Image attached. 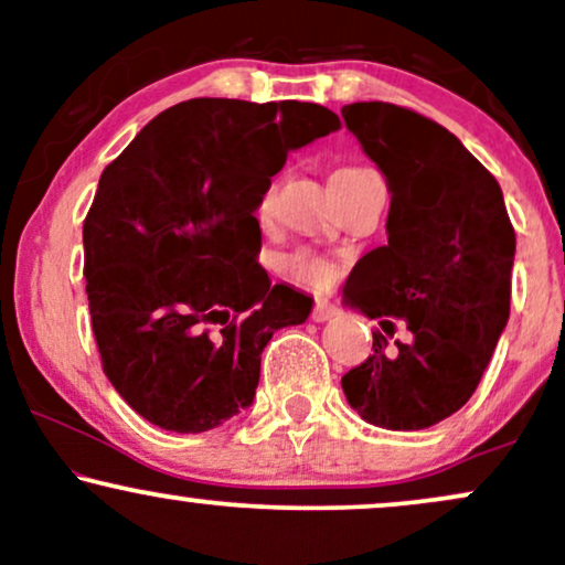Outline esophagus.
I'll list each match as a JSON object with an SVG mask.
<instances>
[{"instance_id":"34e87169","label":"esophagus","mask_w":565,"mask_h":565,"mask_svg":"<svg viewBox=\"0 0 565 565\" xmlns=\"http://www.w3.org/2000/svg\"><path fill=\"white\" fill-rule=\"evenodd\" d=\"M334 316H337L334 305H329V302H316V308H313V313H310V319L323 323V321L334 319Z\"/></svg>"}]
</instances>
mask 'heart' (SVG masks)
Returning a JSON list of instances; mask_svg holds the SVG:
<instances>
[{
    "label": "heart",
    "instance_id": "b5f03b06",
    "mask_svg": "<svg viewBox=\"0 0 565 565\" xmlns=\"http://www.w3.org/2000/svg\"><path fill=\"white\" fill-rule=\"evenodd\" d=\"M366 170H361V167H337L332 172V178H329V183H334V180H348V178H355V174H361ZM270 204V196H265L263 201V212L268 210ZM281 270L287 274L289 278H295V281L300 284H308V287H323V284L332 281V265L327 260H321V257L310 255V252H291L281 260Z\"/></svg>",
    "mask_w": 565,
    "mask_h": 565
}]
</instances>
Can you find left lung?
I'll list each match as a JSON object with an SVG mask.
<instances>
[{"instance_id":"obj_1","label":"left lung","mask_w":565,"mask_h":565,"mask_svg":"<svg viewBox=\"0 0 565 565\" xmlns=\"http://www.w3.org/2000/svg\"><path fill=\"white\" fill-rule=\"evenodd\" d=\"M342 119L391 191L387 244L342 289L382 332L342 391L366 423L423 430L468 404L508 327L515 231L494 174L446 127L380 100ZM398 320L413 340L387 349Z\"/></svg>"}]
</instances>
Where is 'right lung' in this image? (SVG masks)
<instances>
[{
	"label": "right lung",
	"instance_id": "1",
	"mask_svg": "<svg viewBox=\"0 0 565 565\" xmlns=\"http://www.w3.org/2000/svg\"><path fill=\"white\" fill-rule=\"evenodd\" d=\"M334 129L319 103L196 97L103 170L82 233L89 316L103 372L142 419L204 433L252 406L270 337L313 308L255 260V212L287 153Z\"/></svg>",
	"mask_w": 565,
	"mask_h": 565
}]
</instances>
